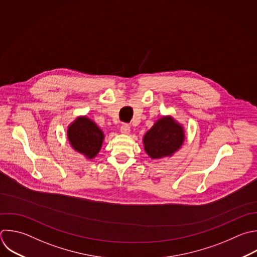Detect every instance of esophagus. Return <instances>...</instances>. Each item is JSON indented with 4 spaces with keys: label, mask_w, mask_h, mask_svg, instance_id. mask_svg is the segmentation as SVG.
Instances as JSON below:
<instances>
[{
    "label": "esophagus",
    "mask_w": 257,
    "mask_h": 257,
    "mask_svg": "<svg viewBox=\"0 0 257 257\" xmlns=\"http://www.w3.org/2000/svg\"><path fill=\"white\" fill-rule=\"evenodd\" d=\"M130 132H131V126H130L127 123H124V124L121 125V127H120V133H121L122 135H128Z\"/></svg>",
    "instance_id": "esophagus-1"
}]
</instances>
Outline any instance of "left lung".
Segmentation results:
<instances>
[{"label": "left lung", "instance_id": "1", "mask_svg": "<svg viewBox=\"0 0 257 257\" xmlns=\"http://www.w3.org/2000/svg\"><path fill=\"white\" fill-rule=\"evenodd\" d=\"M185 141V131L173 116L159 118L143 138L144 148L149 157L159 160L172 157Z\"/></svg>", "mask_w": 257, "mask_h": 257}]
</instances>
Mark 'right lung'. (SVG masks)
Masks as SVG:
<instances>
[{
  "instance_id": "obj_1",
  "label": "right lung",
  "mask_w": 257,
  "mask_h": 257,
  "mask_svg": "<svg viewBox=\"0 0 257 257\" xmlns=\"http://www.w3.org/2000/svg\"><path fill=\"white\" fill-rule=\"evenodd\" d=\"M67 139L75 152L92 160L102 147L104 134L87 116H78L68 125Z\"/></svg>"
}]
</instances>
